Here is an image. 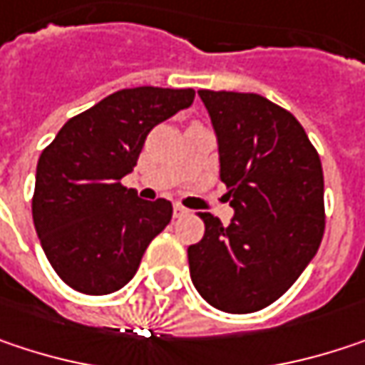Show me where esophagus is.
Returning <instances> with one entry per match:
<instances>
[{
    "mask_svg": "<svg viewBox=\"0 0 365 365\" xmlns=\"http://www.w3.org/2000/svg\"><path fill=\"white\" fill-rule=\"evenodd\" d=\"M190 213L185 207H182V205H173V217H185Z\"/></svg>",
    "mask_w": 365,
    "mask_h": 365,
    "instance_id": "esophagus-1",
    "label": "esophagus"
}]
</instances>
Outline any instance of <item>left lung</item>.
I'll return each mask as SVG.
<instances>
[{
  "mask_svg": "<svg viewBox=\"0 0 365 365\" xmlns=\"http://www.w3.org/2000/svg\"><path fill=\"white\" fill-rule=\"evenodd\" d=\"M217 138L230 225L198 213L205 236L187 247L200 297L227 314H252L297 282L324 236V173L305 129L259 93L198 91Z\"/></svg>",
  "mask_w": 365,
  "mask_h": 365,
  "instance_id": "1",
  "label": "left lung"
}]
</instances>
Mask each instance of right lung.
<instances>
[{
  "mask_svg": "<svg viewBox=\"0 0 365 365\" xmlns=\"http://www.w3.org/2000/svg\"><path fill=\"white\" fill-rule=\"evenodd\" d=\"M192 102L194 89H120L66 120L41 152L33 223L53 272L71 288L110 294L135 276L173 207L138 198L120 180L133 171L150 129Z\"/></svg>",
  "mask_w": 365,
  "mask_h": 365,
  "instance_id": "add662e5",
  "label": "right lung"
}]
</instances>
